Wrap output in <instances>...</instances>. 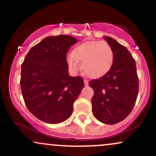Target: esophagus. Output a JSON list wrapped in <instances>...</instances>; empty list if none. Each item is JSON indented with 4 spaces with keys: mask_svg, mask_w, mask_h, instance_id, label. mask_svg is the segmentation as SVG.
<instances>
[{
    "mask_svg": "<svg viewBox=\"0 0 156 156\" xmlns=\"http://www.w3.org/2000/svg\"><path fill=\"white\" fill-rule=\"evenodd\" d=\"M84 85L85 86H88L89 85V82H88V80H86V79H84Z\"/></svg>",
    "mask_w": 156,
    "mask_h": 156,
    "instance_id": "1",
    "label": "esophagus"
}]
</instances>
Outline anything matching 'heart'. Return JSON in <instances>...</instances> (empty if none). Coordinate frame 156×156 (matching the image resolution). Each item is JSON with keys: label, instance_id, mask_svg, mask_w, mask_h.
Instances as JSON below:
<instances>
[{"label": "heart", "instance_id": "heart-1", "mask_svg": "<svg viewBox=\"0 0 156 156\" xmlns=\"http://www.w3.org/2000/svg\"><path fill=\"white\" fill-rule=\"evenodd\" d=\"M114 52L105 42L89 40L74 48L73 54L67 56V64L73 73H77L81 62L83 73L91 78L105 76L112 68L114 62Z\"/></svg>", "mask_w": 156, "mask_h": 156}]
</instances>
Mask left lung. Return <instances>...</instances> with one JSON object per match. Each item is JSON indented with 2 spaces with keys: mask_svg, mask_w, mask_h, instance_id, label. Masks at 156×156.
Masks as SVG:
<instances>
[{
  "mask_svg": "<svg viewBox=\"0 0 156 156\" xmlns=\"http://www.w3.org/2000/svg\"><path fill=\"white\" fill-rule=\"evenodd\" d=\"M114 52L110 70L100 78L91 80L94 90L92 112L101 122L113 125L122 121L133 110L139 92V78L135 59L125 46L105 37Z\"/></svg>",
  "mask_w": 156,
  "mask_h": 156,
  "instance_id": "1",
  "label": "left lung"
}]
</instances>
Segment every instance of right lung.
<instances>
[{"mask_svg": "<svg viewBox=\"0 0 156 156\" xmlns=\"http://www.w3.org/2000/svg\"><path fill=\"white\" fill-rule=\"evenodd\" d=\"M76 42L68 35L46 37L31 48L21 66L20 83L25 104L44 122L67 120L84 87L81 77L68 73L67 53Z\"/></svg>", "mask_w": 156, "mask_h": 156, "instance_id": "right-lung-1", "label": "right lung"}]
</instances>
